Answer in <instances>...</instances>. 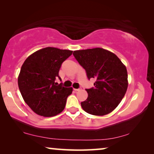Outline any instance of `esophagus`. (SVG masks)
I'll list each match as a JSON object with an SVG mask.
<instances>
[{"label": "esophagus", "mask_w": 154, "mask_h": 154, "mask_svg": "<svg viewBox=\"0 0 154 154\" xmlns=\"http://www.w3.org/2000/svg\"><path fill=\"white\" fill-rule=\"evenodd\" d=\"M74 90H75V91H76V92H78V91H80V90H82V88H79V89H74Z\"/></svg>", "instance_id": "1"}]
</instances>
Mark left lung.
I'll list each match as a JSON object with an SVG mask.
<instances>
[{
	"instance_id": "obj_1",
	"label": "left lung",
	"mask_w": 154,
	"mask_h": 154,
	"mask_svg": "<svg viewBox=\"0 0 154 154\" xmlns=\"http://www.w3.org/2000/svg\"><path fill=\"white\" fill-rule=\"evenodd\" d=\"M73 56L85 70L88 79L94 78V88L81 103L88 113L103 116L113 111L124 98L128 82L125 65L113 52L96 48L76 50Z\"/></svg>"
}]
</instances>
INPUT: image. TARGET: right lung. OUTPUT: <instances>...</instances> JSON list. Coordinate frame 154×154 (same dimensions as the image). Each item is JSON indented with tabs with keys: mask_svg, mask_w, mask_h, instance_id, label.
<instances>
[{
	"mask_svg": "<svg viewBox=\"0 0 154 154\" xmlns=\"http://www.w3.org/2000/svg\"><path fill=\"white\" fill-rule=\"evenodd\" d=\"M72 51L56 48L41 49L26 59L17 82L25 103L37 115L53 117L60 113L66 105L72 88H65L55 81L60 80L61 64Z\"/></svg>",
	"mask_w": 154,
	"mask_h": 154,
	"instance_id": "obj_1",
	"label": "right lung"
}]
</instances>
